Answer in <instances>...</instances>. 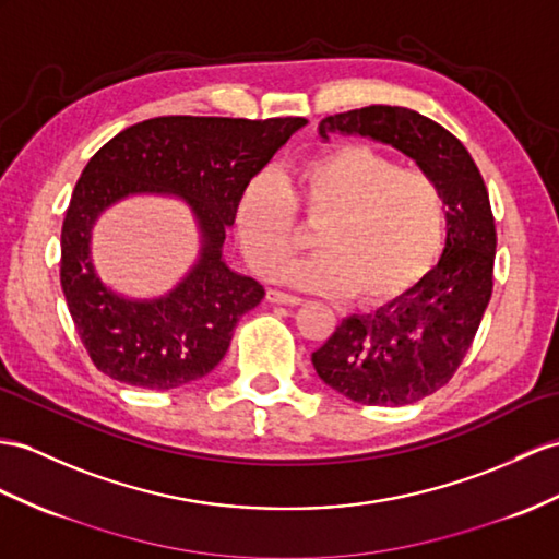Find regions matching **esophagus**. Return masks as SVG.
I'll return each instance as SVG.
<instances>
[{
    "label": "esophagus",
    "mask_w": 559,
    "mask_h": 559,
    "mask_svg": "<svg viewBox=\"0 0 559 559\" xmlns=\"http://www.w3.org/2000/svg\"><path fill=\"white\" fill-rule=\"evenodd\" d=\"M265 298L270 304H277V306H298V304H301V298H298V296L287 294V292H277V289H267Z\"/></svg>",
    "instance_id": "obj_1"
}]
</instances>
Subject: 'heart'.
I'll use <instances>...</instances> for the list:
<instances>
[{
    "mask_svg": "<svg viewBox=\"0 0 559 559\" xmlns=\"http://www.w3.org/2000/svg\"><path fill=\"white\" fill-rule=\"evenodd\" d=\"M296 211L320 253L282 272L298 289L389 304L427 275L443 247L445 201L431 175L372 146L342 144L308 158L289 180L255 177L237 203L251 267L275 277L304 249Z\"/></svg>",
    "mask_w": 559,
    "mask_h": 559,
    "instance_id": "obj_1",
    "label": "heart"
}]
</instances>
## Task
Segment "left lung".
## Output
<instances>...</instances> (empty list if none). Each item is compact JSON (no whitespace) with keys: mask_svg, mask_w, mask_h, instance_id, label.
Instances as JSON below:
<instances>
[{"mask_svg":"<svg viewBox=\"0 0 559 559\" xmlns=\"http://www.w3.org/2000/svg\"><path fill=\"white\" fill-rule=\"evenodd\" d=\"M320 138L358 134L399 148L431 175L445 201V249L411 292L344 318L312 353L326 386L362 405H407L451 382L493 292L496 225L484 177L439 122L403 106L326 116Z\"/></svg>","mask_w":559,"mask_h":559,"instance_id":"left-lung-1","label":"left lung"}]
</instances>
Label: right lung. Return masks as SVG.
I'll return each instance as SVG.
<instances>
[{
  "instance_id": "right-lung-1",
  "label": "right lung",
  "mask_w": 559,
  "mask_h": 559,
  "mask_svg": "<svg viewBox=\"0 0 559 559\" xmlns=\"http://www.w3.org/2000/svg\"><path fill=\"white\" fill-rule=\"evenodd\" d=\"M306 122L160 116L118 132L90 158L61 229V289L97 370L152 391L185 386L215 370L239 318L265 296L263 284L225 263V229L235 225L243 189ZM134 193L182 198L202 235L200 261L158 299L114 293L91 263L96 217Z\"/></svg>"
}]
</instances>
